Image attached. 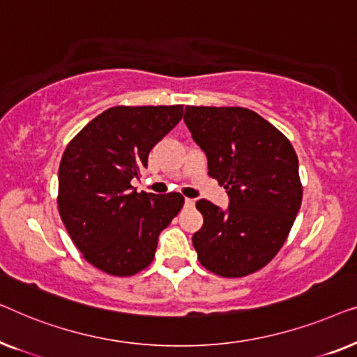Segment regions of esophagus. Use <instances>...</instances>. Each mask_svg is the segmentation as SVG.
I'll use <instances>...</instances> for the list:
<instances>
[{
  "instance_id": "obj_1",
  "label": "esophagus",
  "mask_w": 357,
  "mask_h": 357,
  "mask_svg": "<svg viewBox=\"0 0 357 357\" xmlns=\"http://www.w3.org/2000/svg\"><path fill=\"white\" fill-rule=\"evenodd\" d=\"M184 204H185V207H194L195 205V200L194 199H189V197H185V200H184Z\"/></svg>"
}]
</instances>
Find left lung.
Returning a JSON list of instances; mask_svg holds the SVG:
<instances>
[{
	"label": "left lung",
	"instance_id": "1",
	"mask_svg": "<svg viewBox=\"0 0 357 357\" xmlns=\"http://www.w3.org/2000/svg\"><path fill=\"white\" fill-rule=\"evenodd\" d=\"M185 126L208 160V176L228 189L227 212L200 199L204 225L192 236L199 262L239 278L264 268L288 239L303 202L299 163L288 137L243 107H185Z\"/></svg>",
	"mask_w": 357,
	"mask_h": 357
}]
</instances>
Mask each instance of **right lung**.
<instances>
[{"mask_svg":"<svg viewBox=\"0 0 357 357\" xmlns=\"http://www.w3.org/2000/svg\"><path fill=\"white\" fill-rule=\"evenodd\" d=\"M183 118V105L113 107L64 150L58 210L82 257L113 277H132L155 257L158 234L184 205L179 192L132 189L149 153Z\"/></svg>","mask_w":357,"mask_h":357,"instance_id":"add662e5","label":"right lung"}]
</instances>
